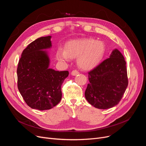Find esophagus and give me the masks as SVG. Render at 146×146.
I'll use <instances>...</instances> for the list:
<instances>
[{"label":"esophagus","mask_w":146,"mask_h":146,"mask_svg":"<svg viewBox=\"0 0 146 146\" xmlns=\"http://www.w3.org/2000/svg\"><path fill=\"white\" fill-rule=\"evenodd\" d=\"M71 74H72V75H73V76H76V75H77V74H79V72H78V70H73Z\"/></svg>","instance_id":"34e87169"}]
</instances>
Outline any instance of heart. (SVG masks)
<instances>
[{"label": "heart", "mask_w": 146, "mask_h": 146, "mask_svg": "<svg viewBox=\"0 0 146 146\" xmlns=\"http://www.w3.org/2000/svg\"><path fill=\"white\" fill-rule=\"evenodd\" d=\"M105 51V44L101 41L94 39L77 40L67 42L65 49L58 48L56 56L60 61L78 57L77 62L80 68L90 69L100 62Z\"/></svg>", "instance_id": "1"}]
</instances>
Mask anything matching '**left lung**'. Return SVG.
<instances>
[{
	"mask_svg": "<svg viewBox=\"0 0 146 146\" xmlns=\"http://www.w3.org/2000/svg\"><path fill=\"white\" fill-rule=\"evenodd\" d=\"M88 79L85 96L90 104L102 110L117 105L128 85L124 56L114 50L109 58L88 72Z\"/></svg>",
	"mask_w": 146,
	"mask_h": 146,
	"instance_id": "obj_1",
	"label": "left lung"
}]
</instances>
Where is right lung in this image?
<instances>
[{"label":"right lung","instance_id":"1","mask_svg":"<svg viewBox=\"0 0 146 146\" xmlns=\"http://www.w3.org/2000/svg\"><path fill=\"white\" fill-rule=\"evenodd\" d=\"M51 36L35 40L23 51L17 68L18 88L26 104L33 109L47 110L61 101V85L68 71L49 68L45 51L51 47Z\"/></svg>","mask_w":146,"mask_h":146}]
</instances>
